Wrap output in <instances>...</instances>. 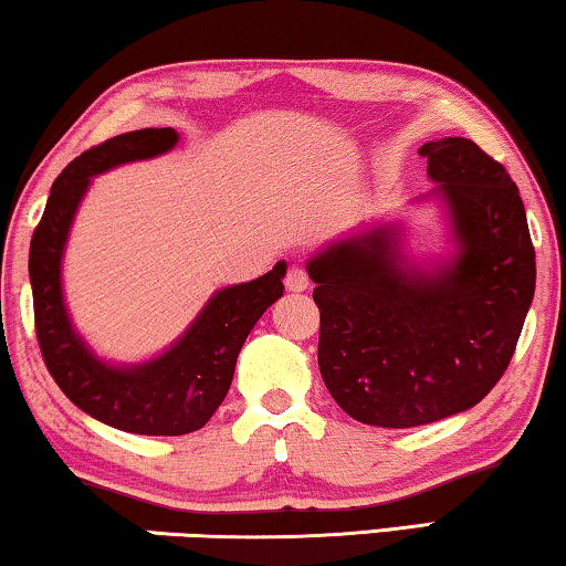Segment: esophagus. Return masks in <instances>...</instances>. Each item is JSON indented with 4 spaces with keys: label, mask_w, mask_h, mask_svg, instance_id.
<instances>
[{
    "label": "esophagus",
    "mask_w": 566,
    "mask_h": 566,
    "mask_svg": "<svg viewBox=\"0 0 566 566\" xmlns=\"http://www.w3.org/2000/svg\"><path fill=\"white\" fill-rule=\"evenodd\" d=\"M308 285H312V281H308V275H306L304 268H291L289 275H285V289L293 291V293L306 291Z\"/></svg>",
    "instance_id": "esophagus-1"
}]
</instances>
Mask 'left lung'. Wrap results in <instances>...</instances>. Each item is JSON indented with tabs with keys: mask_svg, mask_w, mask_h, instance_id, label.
Returning <instances> with one entry per match:
<instances>
[{
	"mask_svg": "<svg viewBox=\"0 0 566 566\" xmlns=\"http://www.w3.org/2000/svg\"><path fill=\"white\" fill-rule=\"evenodd\" d=\"M448 250L420 262L405 223L337 239L306 262L319 370L353 420L417 428L479 405L505 374L536 291L525 208L507 169L459 136L420 146Z\"/></svg>",
	"mask_w": 566,
	"mask_h": 566,
	"instance_id": "8db88e82",
	"label": "left lung"
}]
</instances>
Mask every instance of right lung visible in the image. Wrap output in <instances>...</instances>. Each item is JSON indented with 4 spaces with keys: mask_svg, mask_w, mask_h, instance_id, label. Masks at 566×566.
I'll list each match as a JSON object with an SVG mask.
<instances>
[{
    "mask_svg": "<svg viewBox=\"0 0 566 566\" xmlns=\"http://www.w3.org/2000/svg\"><path fill=\"white\" fill-rule=\"evenodd\" d=\"M177 142L180 134L175 128H142L84 151L53 182L30 242L35 335L49 374L82 412L136 436H185L211 420L227 397L247 335L268 306L283 296L289 268L281 260L250 283L216 291L190 327L149 360L111 363L92 350L74 329L61 283L76 211L92 177L128 161L161 157Z\"/></svg>",
    "mask_w": 566,
    "mask_h": 566,
    "instance_id": "right-lung-1",
    "label": "right lung"
}]
</instances>
